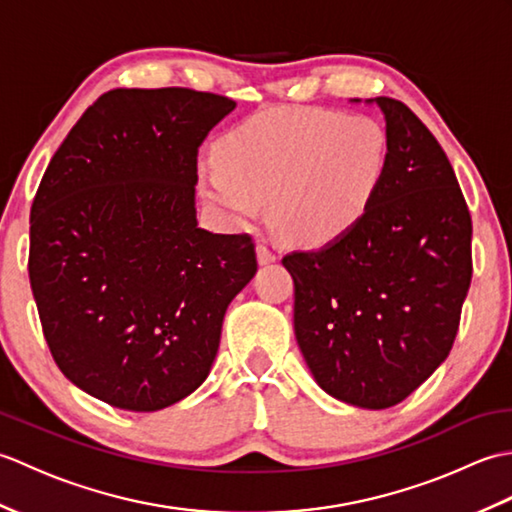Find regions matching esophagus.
<instances>
[{
	"mask_svg": "<svg viewBox=\"0 0 512 512\" xmlns=\"http://www.w3.org/2000/svg\"><path fill=\"white\" fill-rule=\"evenodd\" d=\"M257 257H259V264H270V262H275V259H277V253H275L273 246L262 242L257 246Z\"/></svg>",
	"mask_w": 512,
	"mask_h": 512,
	"instance_id": "obj_1",
	"label": "esophagus"
}]
</instances>
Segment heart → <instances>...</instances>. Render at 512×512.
Listing matches in <instances>:
<instances>
[{"mask_svg": "<svg viewBox=\"0 0 512 512\" xmlns=\"http://www.w3.org/2000/svg\"><path fill=\"white\" fill-rule=\"evenodd\" d=\"M220 162L200 167L204 198L233 222L255 220L273 200L277 231L325 244L361 220L383 176L387 138L369 116L299 107L233 129Z\"/></svg>", "mask_w": 512, "mask_h": 512, "instance_id": "1", "label": "heart"}]
</instances>
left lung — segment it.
Instances as JSON below:
<instances>
[{"mask_svg": "<svg viewBox=\"0 0 512 512\" xmlns=\"http://www.w3.org/2000/svg\"><path fill=\"white\" fill-rule=\"evenodd\" d=\"M365 103L387 121L372 202L332 244L281 262L295 281L297 343L321 389L356 407L387 409L451 352L473 277V224L427 125L402 101Z\"/></svg>", "mask_w": 512, "mask_h": 512, "instance_id": "1", "label": "left lung"}]
</instances>
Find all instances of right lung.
Returning <instances> with one entry per match:
<instances>
[{
    "mask_svg": "<svg viewBox=\"0 0 512 512\" xmlns=\"http://www.w3.org/2000/svg\"><path fill=\"white\" fill-rule=\"evenodd\" d=\"M235 107L189 88L110 90L70 129L30 209L28 277L54 363L127 411L209 376L255 239L198 228V147Z\"/></svg>",
    "mask_w": 512,
    "mask_h": 512,
    "instance_id": "1",
    "label": "right lung"
}]
</instances>
